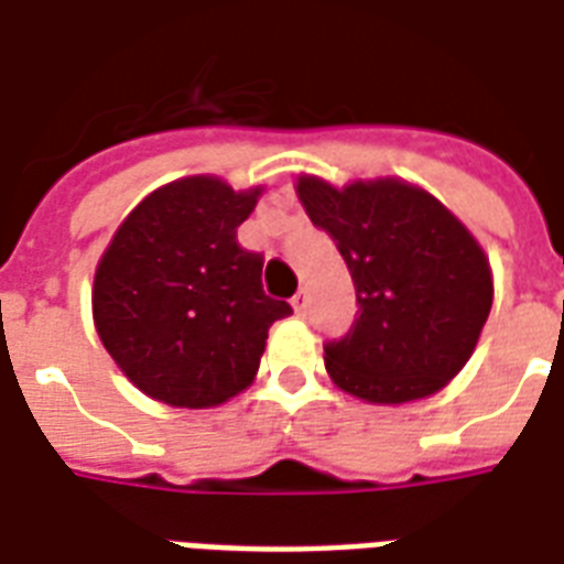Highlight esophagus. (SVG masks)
<instances>
[{"mask_svg": "<svg viewBox=\"0 0 564 564\" xmlns=\"http://www.w3.org/2000/svg\"><path fill=\"white\" fill-rule=\"evenodd\" d=\"M291 306H294V312H297V315H303V312H306V306H310V291H306V288H300L297 294L291 297Z\"/></svg>", "mask_w": 564, "mask_h": 564, "instance_id": "1", "label": "esophagus"}]
</instances>
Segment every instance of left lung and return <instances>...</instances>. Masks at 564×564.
Here are the masks:
<instances>
[{
    "instance_id": "1",
    "label": "left lung",
    "mask_w": 564,
    "mask_h": 564,
    "mask_svg": "<svg viewBox=\"0 0 564 564\" xmlns=\"http://www.w3.org/2000/svg\"><path fill=\"white\" fill-rule=\"evenodd\" d=\"M297 195L312 225L333 237L357 291L355 324L324 343L333 384L381 405L445 388L492 306L478 240L445 204L402 180L333 188L300 176Z\"/></svg>"
}]
</instances>
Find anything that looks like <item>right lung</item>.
Segmentation results:
<instances>
[{
    "label": "right lung",
    "instance_id": "add662e5",
    "mask_svg": "<svg viewBox=\"0 0 564 564\" xmlns=\"http://www.w3.org/2000/svg\"><path fill=\"white\" fill-rule=\"evenodd\" d=\"M261 188L186 176L131 209L101 254L96 330L147 397L209 409L252 384L267 330L291 315L264 294V254L237 242Z\"/></svg>",
    "mask_w": 564,
    "mask_h": 564
}]
</instances>
